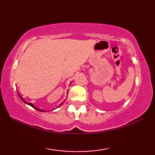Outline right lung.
I'll return each instance as SVG.
<instances>
[{"mask_svg":"<svg viewBox=\"0 0 155 155\" xmlns=\"http://www.w3.org/2000/svg\"><path fill=\"white\" fill-rule=\"evenodd\" d=\"M70 85H71V84H70ZM18 96H19V97H20V98H21V100H22V101L23 102H24V103H26V104H28V105H30V106H31L32 107H33L34 108H35V109H36V110H38V111H41V112H47V110H41V108H37V107H36L35 106H34V105H33V104H32V103H28V102H27V101H25L24 99H23V98H22V97L21 96V95H20L19 94H18ZM63 102H64V101ZM62 104H63V103H61L60 104H59V105H58V107H61V105H62ZM58 107H57V108H58Z\"/></svg>","mask_w":155,"mask_h":155,"instance_id":"right-lung-1","label":"right lung"}]
</instances>
